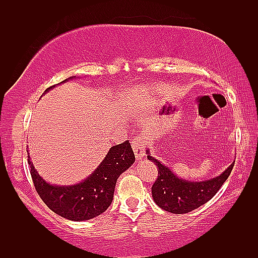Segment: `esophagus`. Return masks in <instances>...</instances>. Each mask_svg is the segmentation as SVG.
Returning <instances> with one entry per match:
<instances>
[{"instance_id": "1", "label": "esophagus", "mask_w": 258, "mask_h": 258, "mask_svg": "<svg viewBox=\"0 0 258 258\" xmlns=\"http://www.w3.org/2000/svg\"><path fill=\"white\" fill-rule=\"evenodd\" d=\"M132 147L137 160H142L145 158V140L140 137H136L132 142Z\"/></svg>"}]
</instances>
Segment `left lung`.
Listing matches in <instances>:
<instances>
[{
	"label": "left lung",
	"mask_w": 258,
	"mask_h": 258,
	"mask_svg": "<svg viewBox=\"0 0 258 258\" xmlns=\"http://www.w3.org/2000/svg\"><path fill=\"white\" fill-rule=\"evenodd\" d=\"M147 159L158 167V178L152 185V197L158 207L171 214H187L207 203L228 179L233 164L218 177L203 181L185 180L177 177L169 167L153 158L147 150Z\"/></svg>",
	"instance_id": "1"
}]
</instances>
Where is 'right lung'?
I'll return each instance as SVG.
<instances>
[{
    "mask_svg": "<svg viewBox=\"0 0 258 258\" xmlns=\"http://www.w3.org/2000/svg\"><path fill=\"white\" fill-rule=\"evenodd\" d=\"M53 87L55 86L47 88L46 92ZM135 160L131 144L126 140L125 143L111 147L101 164L85 180L74 185L60 186L47 183L37 173L28 153L30 174L43 203L56 215L75 222L88 221L107 210L113 201L116 180Z\"/></svg>",
    "mask_w": 258,
    "mask_h": 258,
    "instance_id": "right-lung-1",
    "label": "right lung"
}]
</instances>
